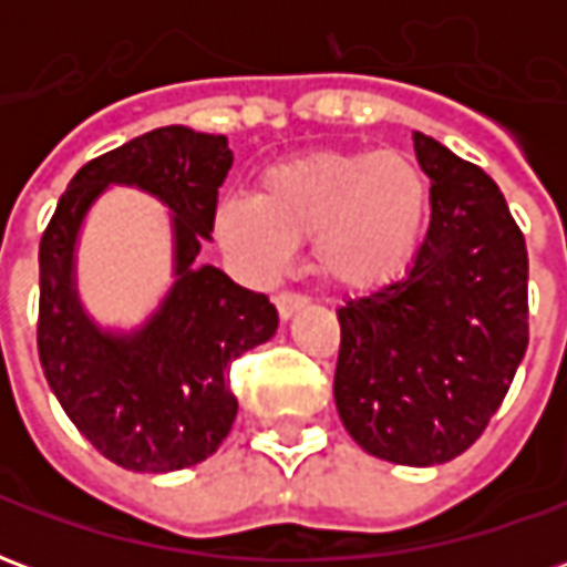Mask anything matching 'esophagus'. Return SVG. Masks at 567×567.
<instances>
[{"mask_svg":"<svg viewBox=\"0 0 567 567\" xmlns=\"http://www.w3.org/2000/svg\"><path fill=\"white\" fill-rule=\"evenodd\" d=\"M309 300L303 295H295V291H282V295L276 297V309H279V319L288 321L295 319L300 309L307 307Z\"/></svg>","mask_w":567,"mask_h":567,"instance_id":"obj_1","label":"esophagus"}]
</instances>
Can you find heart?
Segmentation results:
<instances>
[{
  "mask_svg": "<svg viewBox=\"0 0 567 567\" xmlns=\"http://www.w3.org/2000/svg\"><path fill=\"white\" fill-rule=\"evenodd\" d=\"M427 178L401 151H316L260 175V194H224L212 212L218 246L267 279L312 236L324 282L370 291L398 279L427 227Z\"/></svg>",
  "mask_w": 567,
  "mask_h": 567,
  "instance_id": "heart-1",
  "label": "heart"
}]
</instances>
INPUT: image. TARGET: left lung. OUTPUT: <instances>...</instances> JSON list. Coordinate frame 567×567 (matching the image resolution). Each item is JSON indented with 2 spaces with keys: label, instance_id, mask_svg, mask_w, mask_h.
I'll use <instances>...</instances> for the list:
<instances>
[{
  "label": "left lung",
  "instance_id": "8db88e82",
  "mask_svg": "<svg viewBox=\"0 0 567 567\" xmlns=\"http://www.w3.org/2000/svg\"><path fill=\"white\" fill-rule=\"evenodd\" d=\"M431 224L404 279L337 309L333 401L377 458L452 462L511 389L528 346V255L498 185L425 133Z\"/></svg>",
  "mask_w": 567,
  "mask_h": 567
}]
</instances>
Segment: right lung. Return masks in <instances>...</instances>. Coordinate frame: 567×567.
<instances>
[{
	"instance_id": "right-lung-1",
	"label": "right lung",
	"mask_w": 567,
	"mask_h": 567,
	"mask_svg": "<svg viewBox=\"0 0 567 567\" xmlns=\"http://www.w3.org/2000/svg\"><path fill=\"white\" fill-rule=\"evenodd\" d=\"M234 166L227 136L161 127L84 163L39 246V358L72 425L109 462L169 474L218 450L236 419L230 361L267 343L279 312L267 295L199 264L218 187ZM109 184L140 186L171 209V291L140 329L96 326L78 297L80 224Z\"/></svg>"
}]
</instances>
